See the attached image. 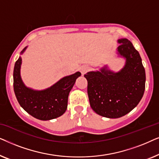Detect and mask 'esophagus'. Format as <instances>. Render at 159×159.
Masks as SVG:
<instances>
[{"label": "esophagus", "mask_w": 159, "mask_h": 159, "mask_svg": "<svg viewBox=\"0 0 159 159\" xmlns=\"http://www.w3.org/2000/svg\"><path fill=\"white\" fill-rule=\"evenodd\" d=\"M88 70H89V67L87 66H82L80 68V72L82 73V75H84V74H85Z\"/></svg>", "instance_id": "1"}]
</instances>
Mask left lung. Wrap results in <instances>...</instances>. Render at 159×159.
<instances>
[{
	"mask_svg": "<svg viewBox=\"0 0 159 159\" xmlns=\"http://www.w3.org/2000/svg\"><path fill=\"white\" fill-rule=\"evenodd\" d=\"M116 53L125 59L117 72L107 65L99 71L84 75L88 80V94L92 109L106 118L125 116L142 99L145 87V71L138 51L127 38L119 39Z\"/></svg>",
	"mask_w": 159,
	"mask_h": 159,
	"instance_id": "left-lung-1",
	"label": "left lung"
}]
</instances>
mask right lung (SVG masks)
<instances>
[{
  "instance_id": "obj_1",
  "label": "right lung",
  "mask_w": 159,
  "mask_h": 159,
  "mask_svg": "<svg viewBox=\"0 0 159 159\" xmlns=\"http://www.w3.org/2000/svg\"><path fill=\"white\" fill-rule=\"evenodd\" d=\"M21 51V55L27 49ZM19 56L14 69V90L19 103L25 111L34 118L47 121L58 118L66 111L68 97L76 80L81 76L80 71L66 76L48 88L37 90L28 88L21 77V65Z\"/></svg>"
}]
</instances>
